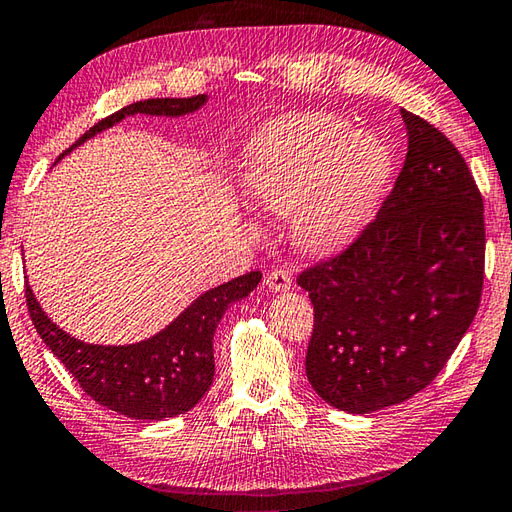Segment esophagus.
Listing matches in <instances>:
<instances>
[{
    "label": "esophagus",
    "mask_w": 512,
    "mask_h": 512,
    "mask_svg": "<svg viewBox=\"0 0 512 512\" xmlns=\"http://www.w3.org/2000/svg\"><path fill=\"white\" fill-rule=\"evenodd\" d=\"M266 286L270 290H288L290 286H293V279H290L288 270L275 268V270H270V273L266 275Z\"/></svg>",
    "instance_id": "34e87169"
}]
</instances>
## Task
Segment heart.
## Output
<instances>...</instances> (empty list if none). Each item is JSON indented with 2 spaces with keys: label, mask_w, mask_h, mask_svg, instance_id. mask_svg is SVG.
I'll return each mask as SVG.
<instances>
[{
  "label": "heart",
  "mask_w": 512,
  "mask_h": 512,
  "mask_svg": "<svg viewBox=\"0 0 512 512\" xmlns=\"http://www.w3.org/2000/svg\"><path fill=\"white\" fill-rule=\"evenodd\" d=\"M393 173L388 146L342 117L308 113L277 119L248 148L244 188L270 215H295L306 253L346 248L375 217Z\"/></svg>",
  "instance_id": "obj_1"
}]
</instances>
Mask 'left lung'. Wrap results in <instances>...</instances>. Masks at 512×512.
<instances>
[{"label": "left lung", "mask_w": 512, "mask_h": 512, "mask_svg": "<svg viewBox=\"0 0 512 512\" xmlns=\"http://www.w3.org/2000/svg\"><path fill=\"white\" fill-rule=\"evenodd\" d=\"M408 153L377 217L299 273L315 326L306 375L339 410L402 404L446 366L484 286V202L450 139L402 108Z\"/></svg>", "instance_id": "1"}]
</instances>
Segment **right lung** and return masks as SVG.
<instances>
[{"mask_svg": "<svg viewBox=\"0 0 512 512\" xmlns=\"http://www.w3.org/2000/svg\"><path fill=\"white\" fill-rule=\"evenodd\" d=\"M204 104L206 95L144 99V102L128 104L88 128L59 159L128 115L179 117L195 113ZM259 279L262 273L250 270L242 277L206 290L164 330L144 342L128 346L86 344L70 337L50 322L28 284L26 306L39 337L90 399L119 415L159 422V419L188 413L206 395L215 375L213 335L219 319L224 317L230 304L248 297L250 290L257 288Z\"/></svg>", "mask_w": 512, "mask_h": 512, "instance_id": "1", "label": "right lung"}]
</instances>
